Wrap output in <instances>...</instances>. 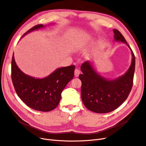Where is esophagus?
Masks as SVG:
<instances>
[{
	"instance_id": "1",
	"label": "esophagus",
	"mask_w": 146,
	"mask_h": 146,
	"mask_svg": "<svg viewBox=\"0 0 146 146\" xmlns=\"http://www.w3.org/2000/svg\"><path fill=\"white\" fill-rule=\"evenodd\" d=\"M80 73V70L78 69H76L74 70V76L76 77H78Z\"/></svg>"
}]
</instances>
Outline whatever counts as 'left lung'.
I'll use <instances>...</instances> for the list:
<instances>
[{"mask_svg":"<svg viewBox=\"0 0 146 146\" xmlns=\"http://www.w3.org/2000/svg\"><path fill=\"white\" fill-rule=\"evenodd\" d=\"M115 41L125 43L131 52L132 60L129 70L124 74L113 80L104 78L97 73L89 61L81 66L82 74L81 96L86 108L97 113L111 112L128 98L133 84L135 70V56L124 36L117 29H113Z\"/></svg>","mask_w":146,"mask_h":146,"instance_id":"left-lung-1","label":"left lung"}]
</instances>
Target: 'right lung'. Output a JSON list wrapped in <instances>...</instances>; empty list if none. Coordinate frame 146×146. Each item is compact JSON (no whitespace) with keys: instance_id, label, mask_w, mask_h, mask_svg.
Wrapping results in <instances>:
<instances>
[{"instance_id":"obj_1","label":"right lung","mask_w":146,"mask_h":146,"mask_svg":"<svg viewBox=\"0 0 146 146\" xmlns=\"http://www.w3.org/2000/svg\"><path fill=\"white\" fill-rule=\"evenodd\" d=\"M44 27L36 25L22 37ZM74 65L59 68L44 78L37 79L19 69L13 54L12 80L17 96L28 107L37 111H50L59 104L62 91L74 76Z\"/></svg>"}]
</instances>
